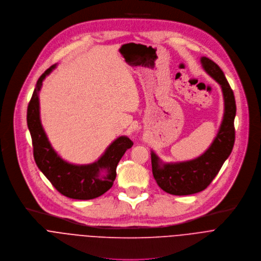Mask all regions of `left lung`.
<instances>
[{"mask_svg": "<svg viewBox=\"0 0 261 261\" xmlns=\"http://www.w3.org/2000/svg\"><path fill=\"white\" fill-rule=\"evenodd\" d=\"M204 72L221 87L224 113L219 130L207 148L198 158L178 163H164L154 151H151L153 177L158 185L174 195H189L202 191L219 173L230 155L234 144L236 99L222 70L210 59L200 58Z\"/></svg>", "mask_w": 261, "mask_h": 261, "instance_id": "1", "label": "left lung"}]
</instances>
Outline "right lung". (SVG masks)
Instances as JSON below:
<instances>
[{"mask_svg":"<svg viewBox=\"0 0 261 261\" xmlns=\"http://www.w3.org/2000/svg\"><path fill=\"white\" fill-rule=\"evenodd\" d=\"M56 68L57 64L38 79L28 107L27 122L33 141L34 159L39 170L59 192L74 199H92L112 187L117 165L134 144L126 136H120L91 164L74 165L63 160L51 146L40 117L39 92L44 79Z\"/></svg>","mask_w":261,"mask_h":261,"instance_id":"obj_1","label":"right lung"}]
</instances>
